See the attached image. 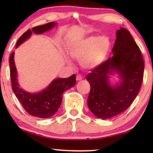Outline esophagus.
Masks as SVG:
<instances>
[{"instance_id": "esophagus-1", "label": "esophagus", "mask_w": 153, "mask_h": 153, "mask_svg": "<svg viewBox=\"0 0 153 153\" xmlns=\"http://www.w3.org/2000/svg\"><path fill=\"white\" fill-rule=\"evenodd\" d=\"M82 79V77L81 76V75H77V77H76V80H78V81H79V80H81Z\"/></svg>"}]
</instances>
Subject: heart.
Returning <instances> with one entry per match:
<instances>
[{"label":"heart","instance_id":"heart-1","mask_svg":"<svg viewBox=\"0 0 153 153\" xmlns=\"http://www.w3.org/2000/svg\"><path fill=\"white\" fill-rule=\"evenodd\" d=\"M110 39L106 36L82 38L68 48L71 57L80 62L85 69L93 70L105 62L111 50Z\"/></svg>","mask_w":153,"mask_h":153}]
</instances>
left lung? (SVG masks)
Listing matches in <instances>:
<instances>
[{
    "label": "left lung",
    "mask_w": 153,
    "mask_h": 153,
    "mask_svg": "<svg viewBox=\"0 0 153 153\" xmlns=\"http://www.w3.org/2000/svg\"><path fill=\"white\" fill-rule=\"evenodd\" d=\"M113 57L87 75L91 85L89 109L98 118L110 119L131 104L141 87L144 60L140 48L129 31L121 27L116 33ZM117 74L120 81L112 84L110 75Z\"/></svg>",
    "instance_id": "left-lung-1"
}]
</instances>
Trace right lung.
<instances>
[{
	"mask_svg": "<svg viewBox=\"0 0 153 153\" xmlns=\"http://www.w3.org/2000/svg\"><path fill=\"white\" fill-rule=\"evenodd\" d=\"M56 25L57 23L50 22L45 25L35 26L31 30L29 29L19 39L16 47L17 48L19 45L30 38L32 33L36 34H43L45 31L51 30ZM9 63L13 93L26 111L39 118H49L52 117L60 106L63 93L75 85L76 76L73 74L69 78L54 79L46 88L38 93L27 92L19 87L17 71L14 62V52L10 54Z\"/></svg>",
	"mask_w": 153,
	"mask_h": 153,
	"instance_id": "1",
	"label": "right lung"
}]
</instances>
